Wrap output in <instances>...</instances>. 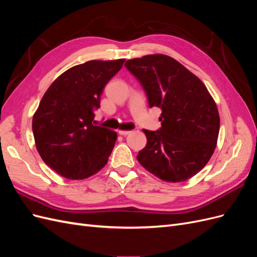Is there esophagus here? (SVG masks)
I'll return each mask as SVG.
<instances>
[{
	"label": "esophagus",
	"instance_id": "obj_1",
	"mask_svg": "<svg viewBox=\"0 0 257 257\" xmlns=\"http://www.w3.org/2000/svg\"><path fill=\"white\" fill-rule=\"evenodd\" d=\"M130 133H132L131 131H119V134L122 135V136H126V135H128Z\"/></svg>",
	"mask_w": 257,
	"mask_h": 257
}]
</instances>
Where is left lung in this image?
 Masks as SVG:
<instances>
[{
	"mask_svg": "<svg viewBox=\"0 0 257 257\" xmlns=\"http://www.w3.org/2000/svg\"><path fill=\"white\" fill-rule=\"evenodd\" d=\"M146 92L150 107L161 108L158 131L143 130L147 145L137 160L167 182H182L203 169L214 152L220 116L205 84L164 54L125 62Z\"/></svg>",
	"mask_w": 257,
	"mask_h": 257,
	"instance_id": "obj_1",
	"label": "left lung"
}]
</instances>
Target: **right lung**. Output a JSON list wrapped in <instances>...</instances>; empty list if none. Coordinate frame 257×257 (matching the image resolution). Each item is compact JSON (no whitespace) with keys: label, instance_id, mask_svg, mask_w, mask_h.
<instances>
[{"label":"right lung","instance_id":"right-lung-1","mask_svg":"<svg viewBox=\"0 0 257 257\" xmlns=\"http://www.w3.org/2000/svg\"><path fill=\"white\" fill-rule=\"evenodd\" d=\"M124 59L88 61L52 82L33 115L36 149L43 161L66 179H85L108 162L116 133L94 125V111L107 82Z\"/></svg>","mask_w":257,"mask_h":257}]
</instances>
